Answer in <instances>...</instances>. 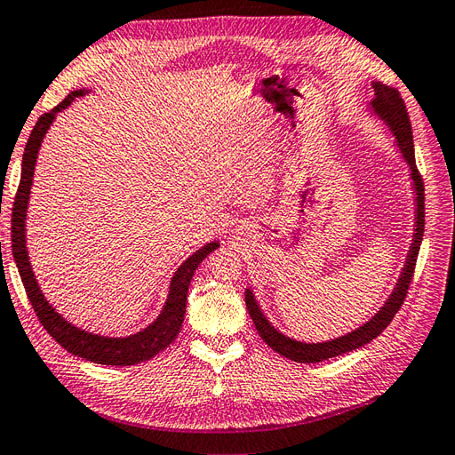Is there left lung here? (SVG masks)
<instances>
[{
    "label": "left lung",
    "instance_id": "obj_1",
    "mask_svg": "<svg viewBox=\"0 0 455 455\" xmlns=\"http://www.w3.org/2000/svg\"><path fill=\"white\" fill-rule=\"evenodd\" d=\"M374 99H372V108L374 112L387 122L389 128L397 137V145L401 149V155L405 156V161L411 168V178H413L415 184V194H417V228H415V236H413V244H411V251L407 256L405 269L401 273V277L397 281V287L392 292V297L387 299L384 304V308L379 310L374 318L364 323L358 330L347 333L343 337H337L333 341H325V343H300L289 339L283 333H279L275 327H273L266 315L261 314L259 306L256 304V299L250 291H246V306L250 312V318L256 325V330L259 337L266 341L273 351L291 358L294 363H322L325 358L331 356H339L343 353L355 351V348H361L363 345L371 343L372 339L382 333L386 327L392 323L394 315L399 312L401 304H403L407 291L411 287V281H413V273L417 266V256L420 250V242H422V232H425V182H422V176L417 168L415 163V149H413V132H411V120L405 108V102L401 99V94L397 89L387 87V84L382 83H374Z\"/></svg>",
    "mask_w": 455,
    "mask_h": 455
}]
</instances>
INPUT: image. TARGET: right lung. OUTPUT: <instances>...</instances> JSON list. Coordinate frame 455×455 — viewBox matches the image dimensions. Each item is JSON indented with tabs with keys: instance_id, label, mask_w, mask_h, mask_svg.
Returning a JSON list of instances; mask_svg holds the SVG:
<instances>
[{
	"instance_id": "obj_1",
	"label": "right lung",
	"mask_w": 455,
	"mask_h": 455,
	"mask_svg": "<svg viewBox=\"0 0 455 455\" xmlns=\"http://www.w3.org/2000/svg\"><path fill=\"white\" fill-rule=\"evenodd\" d=\"M87 91H73L66 99H63L56 108L42 114L36 125L28 135V141L23 153V171H20V182L15 194L13 202V215H12V248L13 258L17 263L20 281L25 284L27 297L33 304V308L38 315L42 327L54 337V339L66 348V351L77 355L81 358H87L91 363L97 364H108V366H132L140 364L143 361H149L155 355H158L171 345L176 335L180 333V327L184 323L186 314V299H188V287L189 281L194 277V271L197 269L211 251L217 250V242H209L207 246L197 250L194 256H189L182 266L178 267L176 275L171 283V292H168V300L161 315L143 331L124 337V339H114V337H100L92 335L83 330H77L76 325L68 323L61 315L52 308L46 302L44 294L40 292L38 283L35 279V273L30 269L28 253L25 244V217H27V205H28V194L30 186H33V174L36 164V155L40 149L42 137L46 135L50 124L54 122L56 114L63 108H68L69 104L77 97H83Z\"/></svg>"
}]
</instances>
